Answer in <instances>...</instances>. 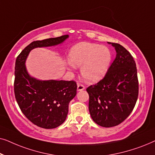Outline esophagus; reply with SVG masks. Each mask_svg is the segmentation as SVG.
Wrapping results in <instances>:
<instances>
[{"label":"esophagus","instance_id":"obj_1","mask_svg":"<svg viewBox=\"0 0 155 155\" xmlns=\"http://www.w3.org/2000/svg\"><path fill=\"white\" fill-rule=\"evenodd\" d=\"M85 89V87L84 86V84L78 83V91H82Z\"/></svg>","mask_w":155,"mask_h":155}]
</instances>
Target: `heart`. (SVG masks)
Wrapping results in <instances>:
<instances>
[{"instance_id": "obj_1", "label": "heart", "mask_w": 155, "mask_h": 155, "mask_svg": "<svg viewBox=\"0 0 155 155\" xmlns=\"http://www.w3.org/2000/svg\"><path fill=\"white\" fill-rule=\"evenodd\" d=\"M70 68L81 66V74L89 82H97L107 73L111 54L107 46L81 42L73 46L69 52Z\"/></svg>"}]
</instances>
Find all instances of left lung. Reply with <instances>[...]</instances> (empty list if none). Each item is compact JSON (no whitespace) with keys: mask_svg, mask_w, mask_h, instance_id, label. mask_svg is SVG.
Returning <instances> with one entry per match:
<instances>
[{"mask_svg":"<svg viewBox=\"0 0 155 155\" xmlns=\"http://www.w3.org/2000/svg\"><path fill=\"white\" fill-rule=\"evenodd\" d=\"M111 44L117 53L115 60L104 77L86 90L91 117L106 128L118 126L128 117L139 92L136 64L132 55L119 44Z\"/></svg>","mask_w":155,"mask_h":155,"instance_id":"1","label":"left lung"}]
</instances>
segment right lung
<instances>
[{"mask_svg": "<svg viewBox=\"0 0 155 155\" xmlns=\"http://www.w3.org/2000/svg\"><path fill=\"white\" fill-rule=\"evenodd\" d=\"M68 35L35 41L26 46L17 57L15 66L14 92L23 114L36 126L46 129L55 128L65 120L69 102L77 93L74 80L41 81L29 75L25 60L33 48L57 45Z\"/></svg>", "mask_w": 155, "mask_h": 155, "instance_id": "add662e5", "label": "right lung"}]
</instances>
